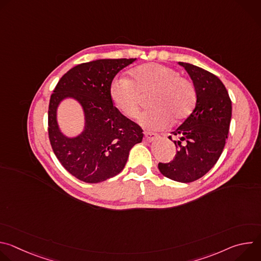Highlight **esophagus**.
<instances>
[{"label": "esophagus", "instance_id": "1", "mask_svg": "<svg viewBox=\"0 0 261 261\" xmlns=\"http://www.w3.org/2000/svg\"><path fill=\"white\" fill-rule=\"evenodd\" d=\"M159 135L156 133H152V132H144V140L145 141H154L156 139H158Z\"/></svg>", "mask_w": 261, "mask_h": 261}]
</instances>
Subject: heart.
Returning <instances> with one entry per match:
<instances>
[{"label":"heart","mask_w":261,"mask_h":261,"mask_svg":"<svg viewBox=\"0 0 261 261\" xmlns=\"http://www.w3.org/2000/svg\"><path fill=\"white\" fill-rule=\"evenodd\" d=\"M153 93L150 104L140 122L143 126L160 130L172 121L187 118L196 101L195 89L175 70L156 63L143 64L130 71V81L116 79L110 84V99L124 116L134 119L138 116L142 96Z\"/></svg>","instance_id":"obj_1"}]
</instances>
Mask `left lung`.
<instances>
[{"label":"left lung","instance_id":"8db88e82","mask_svg":"<svg viewBox=\"0 0 261 261\" xmlns=\"http://www.w3.org/2000/svg\"><path fill=\"white\" fill-rule=\"evenodd\" d=\"M190 75L196 93L192 114L172 133L177 148L174 159L159 163L160 172L175 181L190 182L203 176L220 158L231 121V100L213 73L178 62ZM172 140L171 136L168 137Z\"/></svg>","mask_w":261,"mask_h":261}]
</instances>
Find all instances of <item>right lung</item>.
Instances as JSON below:
<instances>
[{
    "label": "right lung",
    "instance_id": "right-lung-1",
    "mask_svg": "<svg viewBox=\"0 0 261 261\" xmlns=\"http://www.w3.org/2000/svg\"><path fill=\"white\" fill-rule=\"evenodd\" d=\"M136 59H103L70 69L59 81L50 96L48 136L55 155L64 168L86 182H100L119 174L129 152L141 142L142 129L114 106L109 87L117 74ZM71 97L82 106L83 132L66 137L56 120L57 107Z\"/></svg>",
    "mask_w": 261,
    "mask_h": 261
}]
</instances>
